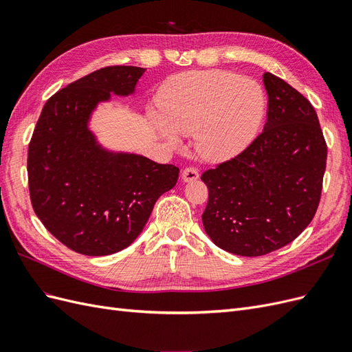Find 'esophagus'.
Instances as JSON below:
<instances>
[{
	"mask_svg": "<svg viewBox=\"0 0 352 352\" xmlns=\"http://www.w3.org/2000/svg\"><path fill=\"white\" fill-rule=\"evenodd\" d=\"M198 177H199V173L195 167H186L182 172L184 182H194V180H197Z\"/></svg>",
	"mask_w": 352,
	"mask_h": 352,
	"instance_id": "34e87169",
	"label": "esophagus"
}]
</instances>
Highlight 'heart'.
<instances>
[{"label":"heart","instance_id":"obj_1","mask_svg":"<svg viewBox=\"0 0 352 352\" xmlns=\"http://www.w3.org/2000/svg\"><path fill=\"white\" fill-rule=\"evenodd\" d=\"M150 119L164 140L179 146L180 135H195L199 155L211 163L238 157L257 138L265 116L258 82L223 70H192L168 79Z\"/></svg>","mask_w":352,"mask_h":352}]
</instances>
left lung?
<instances>
[{"label": "left lung", "mask_w": 352, "mask_h": 352, "mask_svg": "<svg viewBox=\"0 0 352 352\" xmlns=\"http://www.w3.org/2000/svg\"><path fill=\"white\" fill-rule=\"evenodd\" d=\"M264 131L238 157L210 168L202 225L219 248L258 257L292 242L320 202L327 146L316 110L283 79L263 74Z\"/></svg>", "instance_id": "obj_1"}]
</instances>
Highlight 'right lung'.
<instances>
[{
  "label": "right lung",
  "instance_id": "1",
  "mask_svg": "<svg viewBox=\"0 0 352 352\" xmlns=\"http://www.w3.org/2000/svg\"><path fill=\"white\" fill-rule=\"evenodd\" d=\"M146 69L110 66L67 85L45 102L28 150L32 207L67 248L110 255L140 236L155 201L179 177L173 164L114 153L89 129L100 102L129 97Z\"/></svg>",
  "mask_w": 352,
  "mask_h": 352
}]
</instances>
